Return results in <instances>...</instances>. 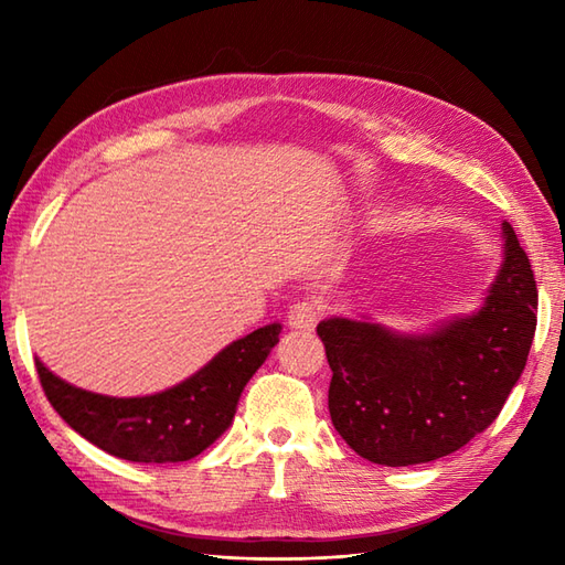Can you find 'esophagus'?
I'll return each mask as SVG.
<instances>
[{
  "instance_id": "esophagus-1",
  "label": "esophagus",
  "mask_w": 565,
  "mask_h": 565,
  "mask_svg": "<svg viewBox=\"0 0 565 565\" xmlns=\"http://www.w3.org/2000/svg\"><path fill=\"white\" fill-rule=\"evenodd\" d=\"M320 318H322V301H318V298H303V301L294 303L289 310V326L298 330H313Z\"/></svg>"
}]
</instances>
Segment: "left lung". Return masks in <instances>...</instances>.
Masks as SVG:
<instances>
[{
  "mask_svg": "<svg viewBox=\"0 0 565 565\" xmlns=\"http://www.w3.org/2000/svg\"><path fill=\"white\" fill-rule=\"evenodd\" d=\"M505 262L483 308L423 338L374 322L318 326L332 369L334 429L364 459L413 466L441 459L500 415L520 381L536 330V281L510 223Z\"/></svg>",
  "mask_w": 565,
  "mask_h": 565,
  "instance_id": "left-lung-1",
  "label": "left lung"
}]
</instances>
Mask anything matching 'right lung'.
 I'll return each mask as SVG.
<instances>
[{
	"label": "right lung",
	"instance_id": "1",
	"mask_svg": "<svg viewBox=\"0 0 565 565\" xmlns=\"http://www.w3.org/2000/svg\"><path fill=\"white\" fill-rule=\"evenodd\" d=\"M271 322L211 359L174 388L146 398H109L70 386L35 359L45 398L94 447L136 463L189 461L231 427L239 393L279 342Z\"/></svg>",
	"mask_w": 565,
	"mask_h": 565
}]
</instances>
